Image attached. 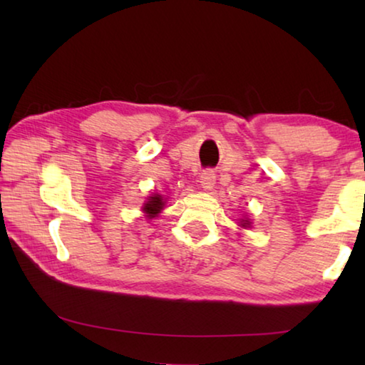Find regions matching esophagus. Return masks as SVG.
Here are the masks:
<instances>
[{"label":"esophagus","instance_id":"34e87169","mask_svg":"<svg viewBox=\"0 0 365 365\" xmlns=\"http://www.w3.org/2000/svg\"><path fill=\"white\" fill-rule=\"evenodd\" d=\"M200 182H201V187H202V188H206V190L212 188L214 183H215V174H214V170H211V169L202 170V174H201V177H200Z\"/></svg>","mask_w":365,"mask_h":365}]
</instances>
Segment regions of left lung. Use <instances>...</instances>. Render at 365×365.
<instances>
[{
  "instance_id": "1",
  "label": "left lung",
  "mask_w": 365,
  "mask_h": 365,
  "mask_svg": "<svg viewBox=\"0 0 365 365\" xmlns=\"http://www.w3.org/2000/svg\"><path fill=\"white\" fill-rule=\"evenodd\" d=\"M242 225H243V227H248V225H250V224H248V220H243V222H242Z\"/></svg>"
}]
</instances>
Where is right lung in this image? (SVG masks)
I'll return each instance as SVG.
<instances>
[{"label":"right lung","mask_w":365,"mask_h":365,"mask_svg":"<svg viewBox=\"0 0 365 365\" xmlns=\"http://www.w3.org/2000/svg\"><path fill=\"white\" fill-rule=\"evenodd\" d=\"M163 206H164L163 197H160V195H154V196L150 197V201H148L145 205L143 211L148 214V219H153L159 214V211L163 209Z\"/></svg>","instance_id":"add662e5"}]
</instances>
